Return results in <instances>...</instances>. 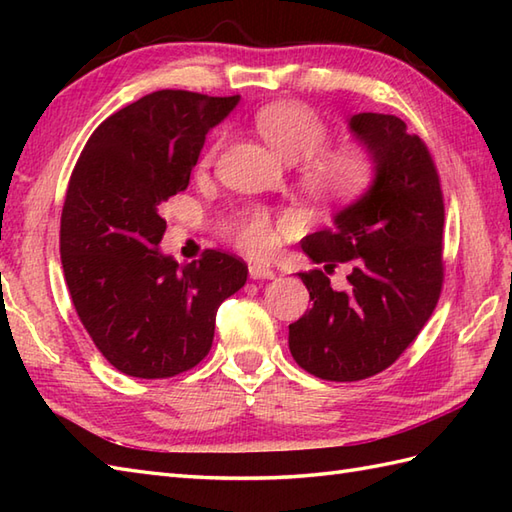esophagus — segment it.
I'll use <instances>...</instances> for the list:
<instances>
[{"label":"esophagus","mask_w":512,"mask_h":512,"mask_svg":"<svg viewBox=\"0 0 512 512\" xmlns=\"http://www.w3.org/2000/svg\"><path fill=\"white\" fill-rule=\"evenodd\" d=\"M248 273L253 279H273L275 277V270L266 264H250Z\"/></svg>","instance_id":"esophagus-1"}]
</instances>
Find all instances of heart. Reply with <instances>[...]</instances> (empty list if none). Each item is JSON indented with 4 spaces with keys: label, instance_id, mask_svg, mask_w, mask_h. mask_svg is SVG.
<instances>
[{
    "label": "heart",
    "instance_id": "1",
    "mask_svg": "<svg viewBox=\"0 0 512 512\" xmlns=\"http://www.w3.org/2000/svg\"><path fill=\"white\" fill-rule=\"evenodd\" d=\"M257 132L277 154L290 162L299 160V182L314 198L330 202H352L372 187L376 178V158L372 151L356 143L323 145L328 125L312 107L297 101L264 105L255 114ZM222 147V136L211 140L200 158V167L213 165ZM226 233L250 255H266L277 244V231L270 215L253 209L226 222Z\"/></svg>",
    "mask_w": 512,
    "mask_h": 512
}]
</instances>
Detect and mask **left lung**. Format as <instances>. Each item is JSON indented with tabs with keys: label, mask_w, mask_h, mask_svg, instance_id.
I'll return each instance as SVG.
<instances>
[{
	"label": "left lung",
	"mask_w": 512,
	"mask_h": 512,
	"mask_svg": "<svg viewBox=\"0 0 512 512\" xmlns=\"http://www.w3.org/2000/svg\"><path fill=\"white\" fill-rule=\"evenodd\" d=\"M350 132L376 158V178L334 215V226L301 239L314 264L299 273L312 308L290 323L288 345L312 376L352 383L383 372L407 350L440 299L444 200L424 140L391 114L363 112ZM353 270L345 291L327 275Z\"/></svg>",
	"instance_id": "1"
}]
</instances>
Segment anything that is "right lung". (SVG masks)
Segmentation results:
<instances>
[{"label": "right lung", "mask_w": 512, "mask_h": 512, "mask_svg": "<svg viewBox=\"0 0 512 512\" xmlns=\"http://www.w3.org/2000/svg\"><path fill=\"white\" fill-rule=\"evenodd\" d=\"M239 96L151 92L94 129L65 193L61 264L99 352L134 378H169L209 354L220 303L248 266L222 250L180 266L160 253V209L189 187L206 132Z\"/></svg>", "instance_id": "right-lung-1"}]
</instances>
